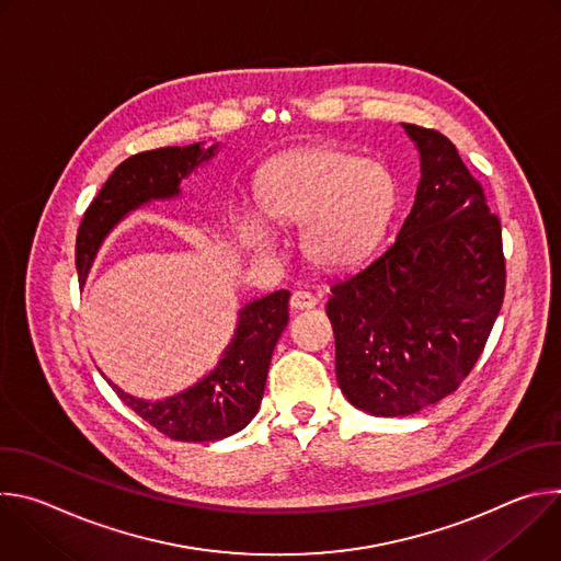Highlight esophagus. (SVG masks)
<instances>
[{
    "label": "esophagus",
    "instance_id": "1",
    "mask_svg": "<svg viewBox=\"0 0 561 561\" xmlns=\"http://www.w3.org/2000/svg\"><path fill=\"white\" fill-rule=\"evenodd\" d=\"M314 304H317V297L306 290H295L290 295V308H295V310H306V308H312Z\"/></svg>",
    "mask_w": 561,
    "mask_h": 561
}]
</instances>
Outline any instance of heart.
Segmentation results:
<instances>
[{"mask_svg":"<svg viewBox=\"0 0 561 561\" xmlns=\"http://www.w3.org/2000/svg\"><path fill=\"white\" fill-rule=\"evenodd\" d=\"M262 204L279 221H306V253L317 264L351 266L377 242L392 204V180L375 162L317 148L284 159L268 173ZM239 234L260 251L273 249L277 239L255 206L239 213Z\"/></svg>","mask_w":561,"mask_h":561,"instance_id":"obj_1","label":"heart"}]
</instances>
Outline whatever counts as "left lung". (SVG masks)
<instances>
[{
    "label": "left lung",
    "instance_id": "8db88e82",
    "mask_svg": "<svg viewBox=\"0 0 561 561\" xmlns=\"http://www.w3.org/2000/svg\"><path fill=\"white\" fill-rule=\"evenodd\" d=\"M422 162L392 242L331 286L335 370L348 402L404 417L455 392L482 355L506 290L502 224L455 148L404 124Z\"/></svg>",
    "mask_w": 561,
    "mask_h": 561
}]
</instances>
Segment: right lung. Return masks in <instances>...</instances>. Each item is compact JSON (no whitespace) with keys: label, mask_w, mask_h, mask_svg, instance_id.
<instances>
[{"label":"right lung","mask_w":561,"mask_h":561,"mask_svg":"<svg viewBox=\"0 0 561 561\" xmlns=\"http://www.w3.org/2000/svg\"><path fill=\"white\" fill-rule=\"evenodd\" d=\"M217 144L202 148L167 146L128 157L106 180L84 213L77 230L75 264L79 282L95 262L104 237L135 208L150 199L180 195V184L199 164L215 154ZM288 290H275L239 310L234 337L219 364L202 381L162 402H146L126 394L113 381L122 402L159 433L175 442H217L249 426L257 415L271 357L282 331L288 324Z\"/></svg>","instance_id":"obj_1"}]
</instances>
